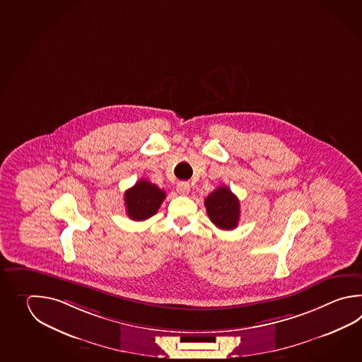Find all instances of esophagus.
Segmentation results:
<instances>
[{
  "instance_id": "esophagus-1",
  "label": "esophagus",
  "mask_w": 362,
  "mask_h": 362,
  "mask_svg": "<svg viewBox=\"0 0 362 362\" xmlns=\"http://www.w3.org/2000/svg\"><path fill=\"white\" fill-rule=\"evenodd\" d=\"M189 189H191V187H189V185H188L187 182H179V183H177V192L182 193V194H188Z\"/></svg>"
}]
</instances>
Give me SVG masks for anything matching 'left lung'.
<instances>
[{"label":"left lung","instance_id":"left-lung-1","mask_svg":"<svg viewBox=\"0 0 362 362\" xmlns=\"http://www.w3.org/2000/svg\"><path fill=\"white\" fill-rule=\"evenodd\" d=\"M205 207L210 221L218 228L235 229L240 221V201L228 187L221 185L205 199Z\"/></svg>","mask_w":362,"mask_h":362}]
</instances>
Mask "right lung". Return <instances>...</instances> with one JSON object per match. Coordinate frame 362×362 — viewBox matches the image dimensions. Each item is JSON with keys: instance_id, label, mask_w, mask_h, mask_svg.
<instances>
[{"instance_id": "add662e5", "label": "right lung", "mask_w": 362, "mask_h": 362, "mask_svg": "<svg viewBox=\"0 0 362 362\" xmlns=\"http://www.w3.org/2000/svg\"><path fill=\"white\" fill-rule=\"evenodd\" d=\"M165 197L163 189L141 179L125 192L126 213L133 221H146L157 213Z\"/></svg>"}]
</instances>
